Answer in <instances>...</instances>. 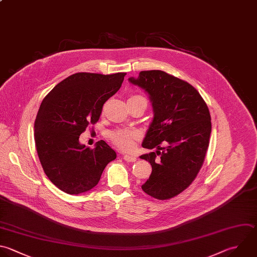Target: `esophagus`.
Masks as SVG:
<instances>
[{"mask_svg":"<svg viewBox=\"0 0 257 257\" xmlns=\"http://www.w3.org/2000/svg\"><path fill=\"white\" fill-rule=\"evenodd\" d=\"M123 160L127 163H134L137 161V157L136 156H130V155H124L123 156Z\"/></svg>","mask_w":257,"mask_h":257,"instance_id":"1","label":"esophagus"}]
</instances>
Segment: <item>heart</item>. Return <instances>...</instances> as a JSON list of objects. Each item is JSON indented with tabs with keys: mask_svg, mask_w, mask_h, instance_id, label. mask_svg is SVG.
Listing matches in <instances>:
<instances>
[{
	"mask_svg": "<svg viewBox=\"0 0 257 257\" xmlns=\"http://www.w3.org/2000/svg\"><path fill=\"white\" fill-rule=\"evenodd\" d=\"M146 99L142 95H131L128 100ZM147 100V99H146ZM139 139V133L133 130H117L110 135L111 142L121 151H132L135 148V142Z\"/></svg>",
	"mask_w": 257,
	"mask_h": 257,
	"instance_id": "b5f03b06",
	"label": "heart"
}]
</instances>
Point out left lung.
<instances>
[{"label":"left lung","instance_id":"1","mask_svg":"<svg viewBox=\"0 0 257 257\" xmlns=\"http://www.w3.org/2000/svg\"><path fill=\"white\" fill-rule=\"evenodd\" d=\"M128 80L150 94L154 107L142 146L158 151L141 156L153 169L142 189L158 200L171 199L192 184L204 163L211 134L209 108L194 86L165 71H141ZM163 142L167 147H160Z\"/></svg>","mask_w":257,"mask_h":257}]
</instances>
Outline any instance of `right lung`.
I'll return each instance as SVG.
<instances>
[{
	"label": "right lung",
	"mask_w": 257,
	"mask_h": 257,
	"mask_svg": "<svg viewBox=\"0 0 257 257\" xmlns=\"http://www.w3.org/2000/svg\"><path fill=\"white\" fill-rule=\"evenodd\" d=\"M125 74L78 72L44 97L34 124L35 145L44 173L61 191H89L115 160V152L104 141L90 149L79 143V136L98 121L103 104L120 88Z\"/></svg>",
	"instance_id": "1"
}]
</instances>
